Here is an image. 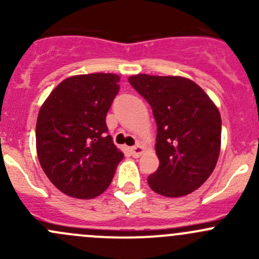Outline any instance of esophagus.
I'll return each instance as SVG.
<instances>
[{
  "label": "esophagus",
  "instance_id": "esophagus-1",
  "mask_svg": "<svg viewBox=\"0 0 259 259\" xmlns=\"http://www.w3.org/2000/svg\"><path fill=\"white\" fill-rule=\"evenodd\" d=\"M130 151H132V154L134 158H138V156H140V154L144 151V149H143V146H140V145H135V146H133V148H130Z\"/></svg>",
  "mask_w": 259,
  "mask_h": 259
}]
</instances>
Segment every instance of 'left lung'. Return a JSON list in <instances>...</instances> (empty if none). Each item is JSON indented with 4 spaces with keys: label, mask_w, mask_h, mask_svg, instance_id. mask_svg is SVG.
I'll list each match as a JSON object with an SVG mask.
<instances>
[{
    "label": "left lung",
    "mask_w": 259,
    "mask_h": 259,
    "mask_svg": "<svg viewBox=\"0 0 259 259\" xmlns=\"http://www.w3.org/2000/svg\"><path fill=\"white\" fill-rule=\"evenodd\" d=\"M130 85L151 106L159 166L148 184L165 197L197 190L213 173L221 151L218 109L194 81L180 76H130Z\"/></svg>",
    "instance_id": "left-lung-1"
}]
</instances>
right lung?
<instances>
[{
	"instance_id": "obj_1",
	"label": "right lung",
	"mask_w": 259,
	"mask_h": 259,
	"mask_svg": "<svg viewBox=\"0 0 259 259\" xmlns=\"http://www.w3.org/2000/svg\"><path fill=\"white\" fill-rule=\"evenodd\" d=\"M119 81L117 75L103 72L67 77L41 106L37 158L50 182L66 195L79 199L100 195L124 158L106 126Z\"/></svg>"
}]
</instances>
